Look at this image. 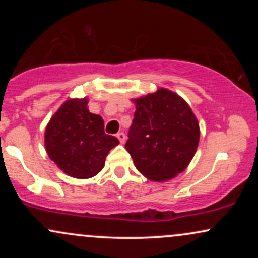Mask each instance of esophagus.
I'll return each instance as SVG.
<instances>
[{"label": "esophagus", "mask_w": 258, "mask_h": 258, "mask_svg": "<svg viewBox=\"0 0 258 258\" xmlns=\"http://www.w3.org/2000/svg\"><path fill=\"white\" fill-rule=\"evenodd\" d=\"M116 137L119 138V141H120V143H125V141H126V135L123 132H119L116 135Z\"/></svg>", "instance_id": "1"}]
</instances>
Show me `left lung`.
Returning a JSON list of instances; mask_svg holds the SVG:
<instances>
[{"mask_svg":"<svg viewBox=\"0 0 258 258\" xmlns=\"http://www.w3.org/2000/svg\"><path fill=\"white\" fill-rule=\"evenodd\" d=\"M136 111L125 148L147 178L162 182L182 172L199 144V123L178 94L160 88L135 99Z\"/></svg>","mask_w":258,"mask_h":258,"instance_id":"1","label":"left lung"}]
</instances>
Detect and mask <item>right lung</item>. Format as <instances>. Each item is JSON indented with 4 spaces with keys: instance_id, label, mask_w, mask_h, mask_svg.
Masks as SVG:
<instances>
[{
    "instance_id": "1",
    "label": "right lung",
    "mask_w": 258,
    "mask_h": 258,
    "mask_svg": "<svg viewBox=\"0 0 258 258\" xmlns=\"http://www.w3.org/2000/svg\"><path fill=\"white\" fill-rule=\"evenodd\" d=\"M87 99H70L53 115L44 133L51 160L69 176L90 178L104 167L119 139L104 132V121L87 109Z\"/></svg>"
}]
</instances>
